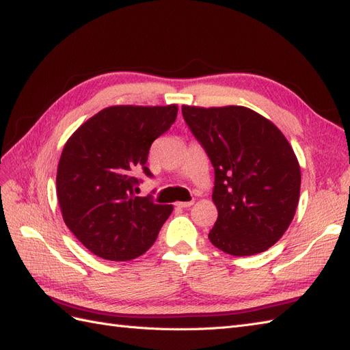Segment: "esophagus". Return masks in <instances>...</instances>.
<instances>
[{
    "label": "esophagus",
    "mask_w": 350,
    "mask_h": 350,
    "mask_svg": "<svg viewBox=\"0 0 350 350\" xmlns=\"http://www.w3.org/2000/svg\"><path fill=\"white\" fill-rule=\"evenodd\" d=\"M193 203H194V202H176V206H178V208H184V209H187V208L193 206Z\"/></svg>",
    "instance_id": "34e87169"
}]
</instances>
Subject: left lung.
<instances>
[{
	"instance_id": "obj_1",
	"label": "left lung",
	"mask_w": 350,
	"mask_h": 350,
	"mask_svg": "<svg viewBox=\"0 0 350 350\" xmlns=\"http://www.w3.org/2000/svg\"><path fill=\"white\" fill-rule=\"evenodd\" d=\"M183 116L215 170L218 218L209 241L236 257L267 251L291 224L300 199L301 172L291 144L246 107L183 105Z\"/></svg>"
}]
</instances>
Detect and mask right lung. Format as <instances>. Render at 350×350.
<instances>
[{"label": "right lung", "mask_w": 350, "mask_h": 350, "mask_svg": "<svg viewBox=\"0 0 350 350\" xmlns=\"http://www.w3.org/2000/svg\"><path fill=\"white\" fill-rule=\"evenodd\" d=\"M178 105L100 109L66 141L56 174L65 224L86 248L111 261L139 257L156 242L172 204L138 198L133 189L152 141L174 124Z\"/></svg>", "instance_id": "add662e5"}]
</instances>
